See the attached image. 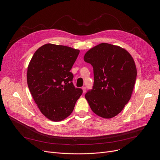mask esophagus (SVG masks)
<instances>
[{
	"mask_svg": "<svg viewBox=\"0 0 160 160\" xmlns=\"http://www.w3.org/2000/svg\"><path fill=\"white\" fill-rule=\"evenodd\" d=\"M82 91H83V93H85L86 92V88L85 87H83L82 88Z\"/></svg>",
	"mask_w": 160,
	"mask_h": 160,
	"instance_id": "34e87169",
	"label": "esophagus"
}]
</instances>
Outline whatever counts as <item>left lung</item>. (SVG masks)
<instances>
[{
  "mask_svg": "<svg viewBox=\"0 0 160 160\" xmlns=\"http://www.w3.org/2000/svg\"><path fill=\"white\" fill-rule=\"evenodd\" d=\"M83 59L94 68L93 89L85 96L91 109L103 118L117 116L133 92L137 68L132 56L118 45L101 43L89 49Z\"/></svg>",
  "mask_w": 160,
  "mask_h": 160,
  "instance_id": "8db88e82",
  "label": "left lung"
}]
</instances>
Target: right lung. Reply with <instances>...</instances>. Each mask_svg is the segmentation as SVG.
I'll list each match as a JSON object with an SVG mask.
<instances>
[{"mask_svg": "<svg viewBox=\"0 0 160 160\" xmlns=\"http://www.w3.org/2000/svg\"><path fill=\"white\" fill-rule=\"evenodd\" d=\"M80 50L46 43L34 53L27 68L30 93L43 115L53 122L69 117L82 94L75 88L70 72Z\"/></svg>", "mask_w": 160, "mask_h": 160, "instance_id": "1", "label": "right lung"}]
</instances>
